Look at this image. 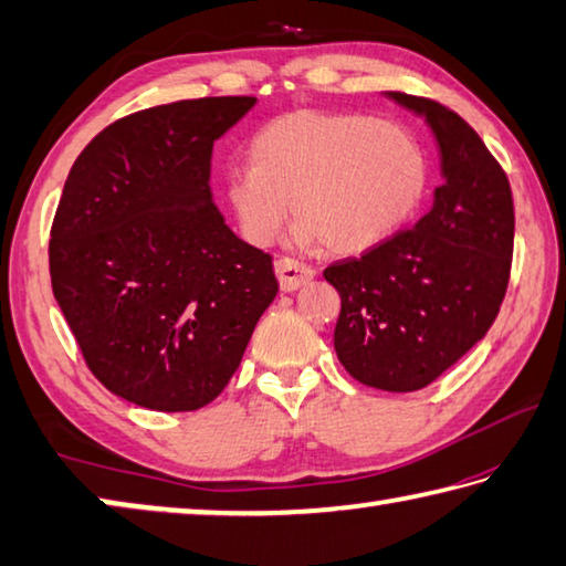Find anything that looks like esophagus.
<instances>
[{"mask_svg": "<svg viewBox=\"0 0 566 566\" xmlns=\"http://www.w3.org/2000/svg\"><path fill=\"white\" fill-rule=\"evenodd\" d=\"M274 272L276 280H280L282 292H294L304 286L306 282L314 280V270L296 260H290V256H282V260L274 262Z\"/></svg>", "mask_w": 566, "mask_h": 566, "instance_id": "34e87169", "label": "esophagus"}]
</instances>
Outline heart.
Wrapping results in <instances>:
<instances>
[{"instance_id": "b5f03b06", "label": "heart", "mask_w": 566, "mask_h": 566, "mask_svg": "<svg viewBox=\"0 0 566 566\" xmlns=\"http://www.w3.org/2000/svg\"><path fill=\"white\" fill-rule=\"evenodd\" d=\"M429 187V157L405 124L371 114L300 109L254 134L252 161L224 175L249 244L270 247L290 219L296 244L361 254L405 227Z\"/></svg>"}]
</instances>
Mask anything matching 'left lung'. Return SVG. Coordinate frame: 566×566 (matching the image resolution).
Returning a JSON list of instances; mask_svg holds the SVG:
<instances>
[{
    "mask_svg": "<svg viewBox=\"0 0 566 566\" xmlns=\"http://www.w3.org/2000/svg\"><path fill=\"white\" fill-rule=\"evenodd\" d=\"M434 132L444 185L419 222L324 270L342 296L334 349L349 375L417 391L490 332L510 284L512 189L479 134L444 104L389 92Z\"/></svg>",
    "mask_w": 566,
    "mask_h": 566,
    "instance_id": "8db88e82",
    "label": "left lung"
}]
</instances>
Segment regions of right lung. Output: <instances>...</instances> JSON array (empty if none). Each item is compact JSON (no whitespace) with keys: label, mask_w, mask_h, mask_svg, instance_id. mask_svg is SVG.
<instances>
[{"label":"right lung","mask_w":566,"mask_h":566,"mask_svg":"<svg viewBox=\"0 0 566 566\" xmlns=\"http://www.w3.org/2000/svg\"><path fill=\"white\" fill-rule=\"evenodd\" d=\"M256 104L205 97L122 117L70 169L50 239L54 300L112 395L195 411L222 395L280 284L224 224L214 142Z\"/></svg>","instance_id":"right-lung-1"}]
</instances>
